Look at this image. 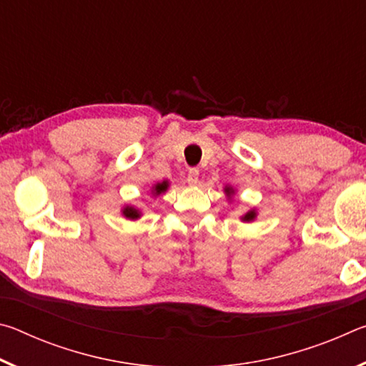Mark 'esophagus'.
Wrapping results in <instances>:
<instances>
[{"instance_id":"esophagus-1","label":"esophagus","mask_w":366,"mask_h":366,"mask_svg":"<svg viewBox=\"0 0 366 366\" xmlns=\"http://www.w3.org/2000/svg\"><path fill=\"white\" fill-rule=\"evenodd\" d=\"M198 176H200V172H198V169H195V168L189 169V172H187V181H189V184H190V185H197V184H198Z\"/></svg>"}]
</instances>
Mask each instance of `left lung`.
<instances>
[{
	"mask_svg": "<svg viewBox=\"0 0 366 366\" xmlns=\"http://www.w3.org/2000/svg\"><path fill=\"white\" fill-rule=\"evenodd\" d=\"M224 192H226L227 195L234 194L232 187H226V189H224ZM255 218H257V212H255V209H250L249 213H245V214L242 216V221H245V222H250V221H253V219H255Z\"/></svg>",
	"mask_w": 366,
	"mask_h": 366,
	"instance_id": "obj_1",
	"label": "left lung"
}]
</instances>
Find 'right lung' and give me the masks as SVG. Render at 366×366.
Masks as SVG:
<instances>
[{
  "instance_id": "1",
  "label": "right lung",
  "mask_w": 366,
  "mask_h": 366,
  "mask_svg": "<svg viewBox=\"0 0 366 366\" xmlns=\"http://www.w3.org/2000/svg\"><path fill=\"white\" fill-rule=\"evenodd\" d=\"M168 187H169V182L168 181L158 182V184H154L152 194L153 195H161V194H163V192L168 190ZM122 214L126 216L127 219H139L140 218V212H139L137 208H134V207H126V208H124L122 209Z\"/></svg>"
}]
</instances>
